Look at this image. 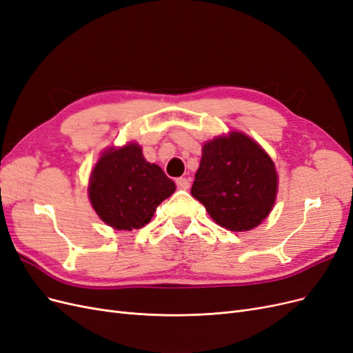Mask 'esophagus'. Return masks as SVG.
Instances as JSON below:
<instances>
[{
  "mask_svg": "<svg viewBox=\"0 0 353 353\" xmlns=\"http://www.w3.org/2000/svg\"><path fill=\"white\" fill-rule=\"evenodd\" d=\"M175 184L179 190H188L190 188V179L188 178H176Z\"/></svg>",
  "mask_w": 353,
  "mask_h": 353,
  "instance_id": "esophagus-1",
  "label": "esophagus"
}]
</instances>
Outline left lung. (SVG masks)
<instances>
[{
  "label": "left lung",
  "instance_id": "1",
  "mask_svg": "<svg viewBox=\"0 0 353 353\" xmlns=\"http://www.w3.org/2000/svg\"><path fill=\"white\" fill-rule=\"evenodd\" d=\"M191 196L230 231H249L270 215L276 196L271 157L241 132L203 145Z\"/></svg>",
  "mask_w": 353,
  "mask_h": 353
}]
</instances>
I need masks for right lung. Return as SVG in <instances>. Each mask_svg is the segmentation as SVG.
Segmentation results:
<instances>
[{"label":"right lung","mask_w":353,"mask_h":353,"mask_svg":"<svg viewBox=\"0 0 353 353\" xmlns=\"http://www.w3.org/2000/svg\"><path fill=\"white\" fill-rule=\"evenodd\" d=\"M90 200L99 216L116 230H138L175 191L160 166L148 163L141 147L128 144L105 152L90 181Z\"/></svg>","instance_id":"right-lung-1"}]
</instances>
